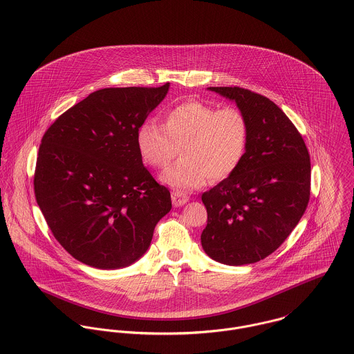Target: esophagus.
Listing matches in <instances>:
<instances>
[{"mask_svg": "<svg viewBox=\"0 0 354 354\" xmlns=\"http://www.w3.org/2000/svg\"><path fill=\"white\" fill-rule=\"evenodd\" d=\"M171 198H172V205L174 206H183L185 203L189 202V196H186L185 193H182V192H178V190L172 192Z\"/></svg>", "mask_w": 354, "mask_h": 354, "instance_id": "obj_1", "label": "esophagus"}]
</instances>
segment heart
Returning <instances> with one entry per match:
<instances>
[{"instance_id":"heart-1","label":"heart","mask_w":354,"mask_h":354,"mask_svg":"<svg viewBox=\"0 0 354 354\" xmlns=\"http://www.w3.org/2000/svg\"><path fill=\"white\" fill-rule=\"evenodd\" d=\"M248 141L250 123L240 109L199 100L171 107L164 124L144 122L136 136L140 156L156 169L167 167L182 147V158L162 172L161 180L183 192L202 187L209 178L220 182L235 174Z\"/></svg>"}]
</instances>
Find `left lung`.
I'll return each mask as SVG.
<instances>
[{"label": "left lung", "instance_id": "left-lung-1", "mask_svg": "<svg viewBox=\"0 0 354 354\" xmlns=\"http://www.w3.org/2000/svg\"><path fill=\"white\" fill-rule=\"evenodd\" d=\"M209 89L235 100L248 119L250 141L235 174L202 194L207 224L201 243L220 263H255L274 252L307 209L310 153L292 120L266 96L240 86Z\"/></svg>", "mask_w": 354, "mask_h": 354}]
</instances>
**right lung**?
<instances>
[{"instance_id": "add662e5", "label": "right lung", "mask_w": 354, "mask_h": 354, "mask_svg": "<svg viewBox=\"0 0 354 354\" xmlns=\"http://www.w3.org/2000/svg\"><path fill=\"white\" fill-rule=\"evenodd\" d=\"M168 88L99 89L55 119L41 138L37 202L58 243L88 266L107 270L136 262L172 207L136 142Z\"/></svg>"}]
</instances>
